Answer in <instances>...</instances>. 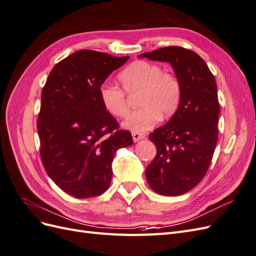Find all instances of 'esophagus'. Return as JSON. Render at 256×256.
Instances as JSON below:
<instances>
[{
  "mask_svg": "<svg viewBox=\"0 0 256 256\" xmlns=\"http://www.w3.org/2000/svg\"><path fill=\"white\" fill-rule=\"evenodd\" d=\"M132 138L134 142H138V141L142 140V138H144V134H140V132H132Z\"/></svg>",
  "mask_w": 256,
  "mask_h": 256,
  "instance_id": "obj_1",
  "label": "esophagus"
}]
</instances>
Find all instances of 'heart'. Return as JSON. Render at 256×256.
Returning <instances> with one entry per match:
<instances>
[{
	"instance_id": "obj_1",
	"label": "heart",
	"mask_w": 256,
	"mask_h": 256,
	"mask_svg": "<svg viewBox=\"0 0 256 256\" xmlns=\"http://www.w3.org/2000/svg\"><path fill=\"white\" fill-rule=\"evenodd\" d=\"M124 88L111 83L99 88V99L104 110L115 118H122L128 112L127 92H140L138 109L130 113L122 126L134 132H142L156 125L159 118H168L178 109L182 99L180 83L176 76L164 72L156 63L138 60L118 74Z\"/></svg>"
}]
</instances>
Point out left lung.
Returning a JSON list of instances; mask_svg holds the SVG:
<instances>
[{
    "label": "left lung",
    "instance_id": "8db88e82",
    "mask_svg": "<svg viewBox=\"0 0 256 256\" xmlns=\"http://www.w3.org/2000/svg\"><path fill=\"white\" fill-rule=\"evenodd\" d=\"M138 58L168 62L180 83L177 111L150 134L157 154L145 171L147 182L158 194L180 196L203 180L218 141L220 106L214 76L198 53L177 46Z\"/></svg>",
    "mask_w": 256,
    "mask_h": 256
}]
</instances>
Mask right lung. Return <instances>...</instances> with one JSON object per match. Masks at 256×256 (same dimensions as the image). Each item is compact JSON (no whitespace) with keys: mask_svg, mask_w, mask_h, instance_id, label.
Listing matches in <instances>:
<instances>
[{"mask_svg":"<svg viewBox=\"0 0 256 256\" xmlns=\"http://www.w3.org/2000/svg\"><path fill=\"white\" fill-rule=\"evenodd\" d=\"M128 58L76 51L52 68L42 88L37 120L42 166L74 198L104 193L111 184L115 152L134 144L99 99L100 85Z\"/></svg>","mask_w":256,"mask_h":256,"instance_id":"obj_1","label":"right lung"}]
</instances>
